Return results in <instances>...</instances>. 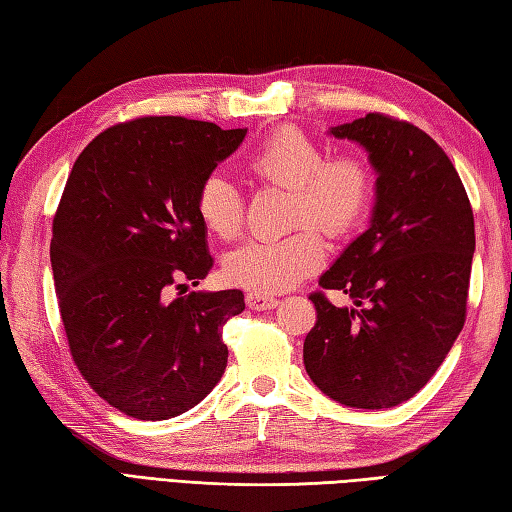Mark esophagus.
<instances>
[{
  "instance_id": "esophagus-1",
  "label": "esophagus",
  "mask_w": 512,
  "mask_h": 512,
  "mask_svg": "<svg viewBox=\"0 0 512 512\" xmlns=\"http://www.w3.org/2000/svg\"><path fill=\"white\" fill-rule=\"evenodd\" d=\"M246 303H248V308H253V310H270L277 306V299L273 295H268V292L255 290V292H248Z\"/></svg>"
}]
</instances>
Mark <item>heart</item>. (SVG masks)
I'll return each mask as SVG.
<instances>
[{
  "mask_svg": "<svg viewBox=\"0 0 512 512\" xmlns=\"http://www.w3.org/2000/svg\"><path fill=\"white\" fill-rule=\"evenodd\" d=\"M255 178L292 193L290 226L298 228L281 239H255L228 253L224 275L233 284L277 292L312 275L325 259V244L310 224L328 235L354 231L374 195V176L367 162L352 154L325 156L319 143L299 129L281 127L246 160ZM200 222L220 239L237 237L242 228V202L226 178L206 176L195 195Z\"/></svg>",
  "mask_w": 512,
  "mask_h": 512,
  "instance_id": "heart-1",
  "label": "heart"
}]
</instances>
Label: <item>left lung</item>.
<instances>
[{
    "instance_id": "8db88e82",
    "label": "left lung",
    "mask_w": 512,
    "mask_h": 512,
    "mask_svg": "<svg viewBox=\"0 0 512 512\" xmlns=\"http://www.w3.org/2000/svg\"><path fill=\"white\" fill-rule=\"evenodd\" d=\"M369 154L376 202L369 228L312 292L317 323L303 365L325 396L356 409H389L416 396L447 358L466 319L475 222L469 195L442 147L385 114L332 127Z\"/></svg>"
}]
</instances>
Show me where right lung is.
<instances>
[{
    "mask_svg": "<svg viewBox=\"0 0 512 512\" xmlns=\"http://www.w3.org/2000/svg\"><path fill=\"white\" fill-rule=\"evenodd\" d=\"M246 129L145 116L76 158L52 222L50 262L70 354L112 407L169 420L220 383L222 325L242 290L178 292L213 268L195 195Z\"/></svg>",
    "mask_w": 512,
    "mask_h": 512,
    "instance_id": "right-lung-1",
    "label": "right lung"
}]
</instances>
